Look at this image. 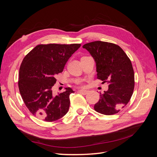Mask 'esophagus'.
Listing matches in <instances>:
<instances>
[{"label": "esophagus", "mask_w": 157, "mask_h": 157, "mask_svg": "<svg viewBox=\"0 0 157 157\" xmlns=\"http://www.w3.org/2000/svg\"><path fill=\"white\" fill-rule=\"evenodd\" d=\"M78 92H79L80 93H81V94H83V95H86V94H87L88 92V91H87V90H79Z\"/></svg>", "instance_id": "34e87169"}]
</instances>
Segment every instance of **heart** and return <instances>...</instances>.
I'll use <instances>...</instances> for the list:
<instances>
[{"instance_id": "b5f03b06", "label": "heart", "mask_w": 157, "mask_h": 157, "mask_svg": "<svg viewBox=\"0 0 157 157\" xmlns=\"http://www.w3.org/2000/svg\"><path fill=\"white\" fill-rule=\"evenodd\" d=\"M78 83H80H80H81V81H78Z\"/></svg>"}]
</instances>
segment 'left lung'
<instances>
[{
  "label": "left lung",
  "mask_w": 157,
  "mask_h": 157,
  "mask_svg": "<svg viewBox=\"0 0 157 157\" xmlns=\"http://www.w3.org/2000/svg\"><path fill=\"white\" fill-rule=\"evenodd\" d=\"M96 63L98 78L107 82L94 109L105 115L119 112L129 102L134 88V72L130 59L117 44L94 41L83 45Z\"/></svg>",
  "instance_id": "8db88e82"
}]
</instances>
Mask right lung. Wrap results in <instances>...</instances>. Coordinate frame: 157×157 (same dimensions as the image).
Here are the masks:
<instances>
[{"instance_id":"obj_1","label":"right lung","mask_w":157,"mask_h":157,"mask_svg":"<svg viewBox=\"0 0 157 157\" xmlns=\"http://www.w3.org/2000/svg\"><path fill=\"white\" fill-rule=\"evenodd\" d=\"M80 44H40L23 59L19 72L18 86L26 107L34 116L46 122L59 119L68 112L71 88L54 96L56 76L63 71L70 57Z\"/></svg>"}]
</instances>
